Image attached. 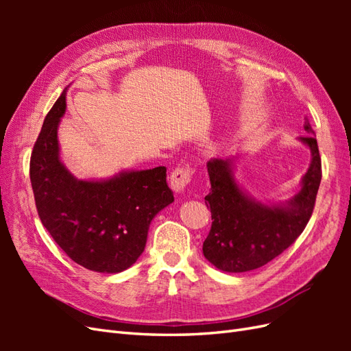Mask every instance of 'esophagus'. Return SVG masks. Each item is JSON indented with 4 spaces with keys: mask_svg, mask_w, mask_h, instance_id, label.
I'll list each match as a JSON object with an SVG mask.
<instances>
[{
    "mask_svg": "<svg viewBox=\"0 0 351 351\" xmlns=\"http://www.w3.org/2000/svg\"><path fill=\"white\" fill-rule=\"evenodd\" d=\"M192 174L193 169L189 165H180L177 167L169 177V183L176 192H183V190L192 182Z\"/></svg>",
    "mask_w": 351,
    "mask_h": 351,
    "instance_id": "esophagus-1",
    "label": "esophagus"
}]
</instances>
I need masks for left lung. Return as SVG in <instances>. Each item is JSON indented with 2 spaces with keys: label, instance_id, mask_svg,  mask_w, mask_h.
<instances>
[{
  "label": "left lung",
  "instance_id": "1",
  "mask_svg": "<svg viewBox=\"0 0 351 351\" xmlns=\"http://www.w3.org/2000/svg\"><path fill=\"white\" fill-rule=\"evenodd\" d=\"M304 130L315 134L304 119ZM312 161L302 178V189L289 202L265 205L241 190L234 178V158H214L206 164L210 192L205 197L212 226L204 241L205 258L226 272H247L277 258L291 246L309 222L315 208L322 167L313 136H302Z\"/></svg>",
  "mask_w": 351,
  "mask_h": 351
}]
</instances>
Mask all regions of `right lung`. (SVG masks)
I'll return each instance as SVG.
<instances>
[{"instance_id":"1","label":"right lung","mask_w":351,"mask_h":351,"mask_svg":"<svg viewBox=\"0 0 351 351\" xmlns=\"http://www.w3.org/2000/svg\"><path fill=\"white\" fill-rule=\"evenodd\" d=\"M66 90L47 114L30 156V183L42 224L67 256L95 272H121L141 256L159 210L174 202L167 168L79 180L60 159Z\"/></svg>"}]
</instances>
